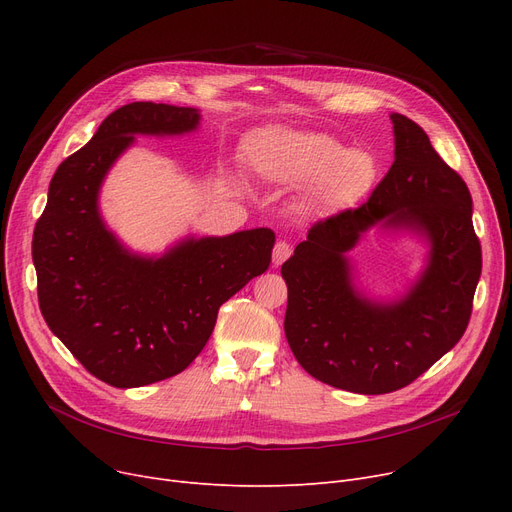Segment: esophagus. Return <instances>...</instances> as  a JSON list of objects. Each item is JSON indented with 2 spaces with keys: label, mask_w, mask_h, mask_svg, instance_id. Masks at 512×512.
I'll return each instance as SVG.
<instances>
[{
  "label": "esophagus",
  "mask_w": 512,
  "mask_h": 512,
  "mask_svg": "<svg viewBox=\"0 0 512 512\" xmlns=\"http://www.w3.org/2000/svg\"><path fill=\"white\" fill-rule=\"evenodd\" d=\"M290 255H292V247L288 245L286 240H280L278 245L274 247V265H282Z\"/></svg>",
  "instance_id": "obj_1"
}]
</instances>
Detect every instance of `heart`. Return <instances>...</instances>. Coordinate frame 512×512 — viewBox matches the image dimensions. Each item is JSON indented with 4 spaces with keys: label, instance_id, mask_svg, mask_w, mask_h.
Here are the masks:
<instances>
[{
    "label": "heart",
    "instance_id": "1",
    "mask_svg": "<svg viewBox=\"0 0 512 512\" xmlns=\"http://www.w3.org/2000/svg\"><path fill=\"white\" fill-rule=\"evenodd\" d=\"M263 176L303 184L313 182V197L326 207H346L363 199L378 180L380 166L369 151L346 147L321 132H270L257 155Z\"/></svg>",
    "mask_w": 512,
    "mask_h": 512
}]
</instances>
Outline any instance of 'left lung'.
Here are the masks:
<instances>
[{"label": "left lung", "instance_id": "obj_1", "mask_svg": "<svg viewBox=\"0 0 512 512\" xmlns=\"http://www.w3.org/2000/svg\"><path fill=\"white\" fill-rule=\"evenodd\" d=\"M394 164L369 199L311 226L284 261V332L315 380L357 394H388L415 382L467 330L481 274L471 193L429 143L425 130L392 114ZM384 219L433 242L424 276L398 304H371L352 288L346 250Z\"/></svg>", "mask_w": 512, "mask_h": 512}]
</instances>
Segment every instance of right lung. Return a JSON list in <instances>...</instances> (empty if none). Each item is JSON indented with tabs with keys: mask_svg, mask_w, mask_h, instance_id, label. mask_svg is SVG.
Wrapping results in <instances>:
<instances>
[{
	"mask_svg": "<svg viewBox=\"0 0 512 512\" xmlns=\"http://www.w3.org/2000/svg\"><path fill=\"white\" fill-rule=\"evenodd\" d=\"M197 124L193 107H118L58 166L33 232L43 319L80 365L114 388L184 371L207 344L222 303L272 263L270 228L191 238L159 259L130 255L105 230L99 186L134 134H182Z\"/></svg>",
	"mask_w": 512,
	"mask_h": 512,
	"instance_id": "1",
	"label": "right lung"
}]
</instances>
